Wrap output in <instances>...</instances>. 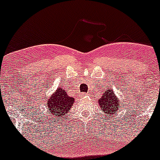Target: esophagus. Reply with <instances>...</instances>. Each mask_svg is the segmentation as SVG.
Here are the masks:
<instances>
[{
    "label": "esophagus",
    "instance_id": "esophagus-1",
    "mask_svg": "<svg viewBox=\"0 0 160 160\" xmlns=\"http://www.w3.org/2000/svg\"><path fill=\"white\" fill-rule=\"evenodd\" d=\"M87 94H82V96H83V97H84V96H86Z\"/></svg>",
    "mask_w": 160,
    "mask_h": 160
}]
</instances>
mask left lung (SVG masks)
<instances>
[{"label":"left lung","mask_w":160,"mask_h":160,"mask_svg":"<svg viewBox=\"0 0 160 160\" xmlns=\"http://www.w3.org/2000/svg\"><path fill=\"white\" fill-rule=\"evenodd\" d=\"M98 102L102 111L105 114L109 116L116 115L120 106L119 99L116 97V94H114L113 90L111 88L105 90Z\"/></svg>","instance_id":"left-lung-1"}]
</instances>
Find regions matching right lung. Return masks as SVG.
Returning <instances> with one entry per match:
<instances>
[{"instance_id": "add662e5", "label": "right lung", "mask_w": 160, "mask_h": 160, "mask_svg": "<svg viewBox=\"0 0 160 160\" xmlns=\"http://www.w3.org/2000/svg\"><path fill=\"white\" fill-rule=\"evenodd\" d=\"M74 98L68 95L66 91L63 88L58 87L56 91L52 93L47 101L48 111L54 118H62L71 109L73 105Z\"/></svg>"}]
</instances>
